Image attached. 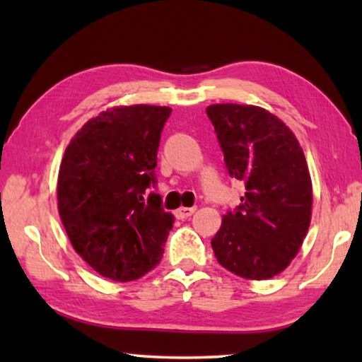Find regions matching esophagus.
I'll list each match as a JSON object with an SVG mask.
<instances>
[{
	"label": "esophagus",
	"instance_id": "1",
	"mask_svg": "<svg viewBox=\"0 0 362 362\" xmlns=\"http://www.w3.org/2000/svg\"><path fill=\"white\" fill-rule=\"evenodd\" d=\"M194 211H196V207H180V209H177L174 214H175L177 218L183 220V218L192 217L193 214H194Z\"/></svg>",
	"mask_w": 362,
	"mask_h": 362
}]
</instances>
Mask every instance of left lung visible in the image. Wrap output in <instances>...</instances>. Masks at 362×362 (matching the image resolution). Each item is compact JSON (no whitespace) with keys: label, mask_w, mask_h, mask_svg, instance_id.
I'll return each mask as SVG.
<instances>
[{"label":"left lung","mask_w":362,"mask_h":362,"mask_svg":"<svg viewBox=\"0 0 362 362\" xmlns=\"http://www.w3.org/2000/svg\"><path fill=\"white\" fill-rule=\"evenodd\" d=\"M231 179L246 193L212 238L217 262L246 279L289 265L306 236L313 188L298 140L278 116L238 103L206 108Z\"/></svg>","instance_id":"left-lung-1"}]
</instances>
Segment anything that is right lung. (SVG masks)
I'll return each instance as SVG.
<instances>
[{
  "mask_svg": "<svg viewBox=\"0 0 362 362\" xmlns=\"http://www.w3.org/2000/svg\"><path fill=\"white\" fill-rule=\"evenodd\" d=\"M168 107H116L89 119L60 164L59 214L71 246L97 273L134 281L155 268L174 217L156 188Z\"/></svg>",
  "mask_w": 362,
  "mask_h": 362,
  "instance_id": "right-lung-1",
  "label": "right lung"
}]
</instances>
